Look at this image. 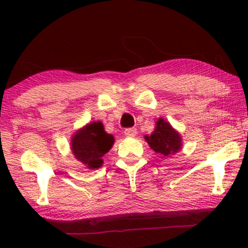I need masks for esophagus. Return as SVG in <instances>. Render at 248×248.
Here are the masks:
<instances>
[{
    "instance_id": "esophagus-1",
    "label": "esophagus",
    "mask_w": 248,
    "mask_h": 248,
    "mask_svg": "<svg viewBox=\"0 0 248 248\" xmlns=\"http://www.w3.org/2000/svg\"><path fill=\"white\" fill-rule=\"evenodd\" d=\"M124 135L127 138H134L136 135V129L135 128H127V129H124Z\"/></svg>"
}]
</instances>
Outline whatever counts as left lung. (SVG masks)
<instances>
[{"instance_id": "left-lung-1", "label": "left lung", "mask_w": 248, "mask_h": 248, "mask_svg": "<svg viewBox=\"0 0 248 248\" xmlns=\"http://www.w3.org/2000/svg\"><path fill=\"white\" fill-rule=\"evenodd\" d=\"M144 139L154 152L163 156L173 155L182 148V139L179 133L162 118L156 121L155 130L152 135H146Z\"/></svg>"}]
</instances>
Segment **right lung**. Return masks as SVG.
I'll return each instance as SVG.
<instances>
[{
	"mask_svg": "<svg viewBox=\"0 0 248 248\" xmlns=\"http://www.w3.org/2000/svg\"><path fill=\"white\" fill-rule=\"evenodd\" d=\"M114 138L107 134L100 121L88 124L80 128L71 141V149L78 161L88 169H98L102 166V156L109 152Z\"/></svg>",
	"mask_w": 248,
	"mask_h": 248,
	"instance_id": "right-lung-1",
	"label": "right lung"
}]
</instances>
